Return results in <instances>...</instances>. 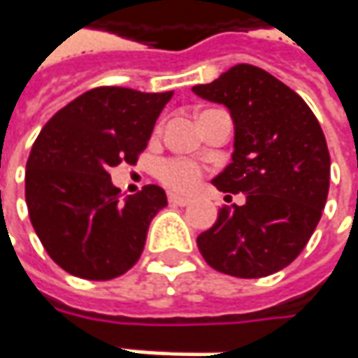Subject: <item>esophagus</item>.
<instances>
[{"label":"esophagus","instance_id":"obj_1","mask_svg":"<svg viewBox=\"0 0 358 358\" xmlns=\"http://www.w3.org/2000/svg\"><path fill=\"white\" fill-rule=\"evenodd\" d=\"M168 203H172V206H188L190 198H182V196H176V194H168Z\"/></svg>","mask_w":358,"mask_h":358}]
</instances>
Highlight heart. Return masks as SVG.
Listing matches in <instances>:
<instances>
[{"label":"heart","instance_id":"b5f03b06","mask_svg":"<svg viewBox=\"0 0 358 358\" xmlns=\"http://www.w3.org/2000/svg\"><path fill=\"white\" fill-rule=\"evenodd\" d=\"M156 176L170 190L188 192L202 178V168L186 158H164L158 162Z\"/></svg>","mask_w":358,"mask_h":358}]
</instances>
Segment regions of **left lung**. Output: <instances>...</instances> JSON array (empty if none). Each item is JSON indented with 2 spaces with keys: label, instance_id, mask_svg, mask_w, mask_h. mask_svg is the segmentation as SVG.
<instances>
[{
  "label": "left lung",
  "instance_id": "obj_1",
  "mask_svg": "<svg viewBox=\"0 0 358 358\" xmlns=\"http://www.w3.org/2000/svg\"><path fill=\"white\" fill-rule=\"evenodd\" d=\"M192 91L229 108L234 155L212 182L220 192L245 194L243 206L220 210L198 236V250L226 275H271L303 252L325 208L331 156L321 124L287 85L245 63Z\"/></svg>",
  "mask_w": 358,
  "mask_h": 358
}]
</instances>
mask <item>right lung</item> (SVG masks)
Returning a JSON list of instances; mask_svg holds the SVG:
<instances>
[{"label": "right lung", "mask_w": 358, "mask_h": 358, "mask_svg": "<svg viewBox=\"0 0 358 358\" xmlns=\"http://www.w3.org/2000/svg\"><path fill=\"white\" fill-rule=\"evenodd\" d=\"M172 94L96 87L39 132L25 170V202L45 252L71 275L106 281L141 259L166 194L148 184L118 202L108 170L136 164Z\"/></svg>", "instance_id": "add662e5"}]
</instances>
